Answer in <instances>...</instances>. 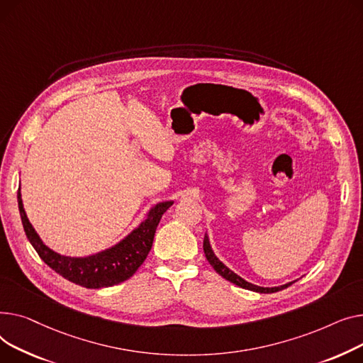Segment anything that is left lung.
I'll list each match as a JSON object with an SVG mask.
<instances>
[{
    "label": "left lung",
    "mask_w": 363,
    "mask_h": 363,
    "mask_svg": "<svg viewBox=\"0 0 363 363\" xmlns=\"http://www.w3.org/2000/svg\"><path fill=\"white\" fill-rule=\"evenodd\" d=\"M203 252H205V257H206L208 262L212 265V268H214L221 277H224L225 280H228L230 283L236 284L242 289H246V290H250V291H257V293H275V291H280L283 289H287L289 286H291L294 283V281H290V283H286L283 286H277V287H261V286H257V284H252V283L246 281L245 279H242L240 275H238L236 272L231 271L225 264H223L217 258V255L214 253V250H212V247H211L209 238H208L206 233H205V238H203Z\"/></svg>",
    "instance_id": "left-lung-1"
}]
</instances>
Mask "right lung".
Returning a JSON list of instances; mask_svg holds the SVG:
<instances>
[{
	"mask_svg": "<svg viewBox=\"0 0 363 363\" xmlns=\"http://www.w3.org/2000/svg\"><path fill=\"white\" fill-rule=\"evenodd\" d=\"M18 211L26 236L40 259L64 279L86 289L111 287L125 281L138 271L152 247L154 236L164 212L174 201L158 202L146 212V218L114 246L88 257H66L50 249L30 224L17 191Z\"/></svg>",
	"mask_w": 363,
	"mask_h": 363,
	"instance_id": "add662e5",
	"label": "right lung"
}]
</instances>
